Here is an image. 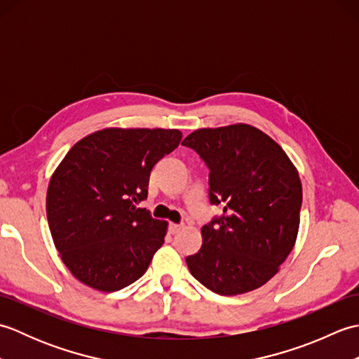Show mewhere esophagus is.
I'll list each match as a JSON object with an SVG mask.
<instances>
[{"label":"esophagus","mask_w":359,"mask_h":359,"mask_svg":"<svg viewBox=\"0 0 359 359\" xmlns=\"http://www.w3.org/2000/svg\"><path fill=\"white\" fill-rule=\"evenodd\" d=\"M182 228H184V225L182 224H170V231L172 233V234H175V233H179Z\"/></svg>","instance_id":"1"}]
</instances>
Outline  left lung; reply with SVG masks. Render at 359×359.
Listing matches in <instances>:
<instances>
[{"label": "left lung", "mask_w": 359, "mask_h": 359, "mask_svg": "<svg viewBox=\"0 0 359 359\" xmlns=\"http://www.w3.org/2000/svg\"><path fill=\"white\" fill-rule=\"evenodd\" d=\"M182 144L207 165L210 203L224 208L202 226V247L187 257L189 271L224 296L262 287L296 242L302 203L296 168L250 125L197 129Z\"/></svg>", "instance_id": "8db88e82"}]
</instances>
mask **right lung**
Masks as SVG:
<instances>
[{"label": "right lung", "mask_w": 359, "mask_h": 359, "mask_svg": "<svg viewBox=\"0 0 359 359\" xmlns=\"http://www.w3.org/2000/svg\"><path fill=\"white\" fill-rule=\"evenodd\" d=\"M180 139L177 129H102L75 143L53 172L50 234L83 284L117 292L148 270L166 222L137 205L148 197L151 170Z\"/></svg>", "instance_id": "obj_1"}]
</instances>
